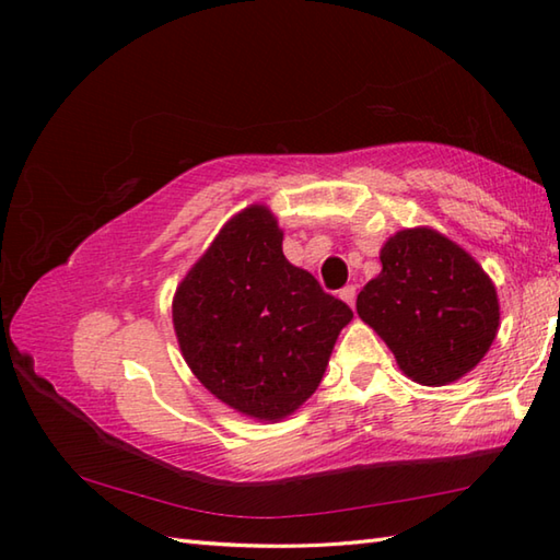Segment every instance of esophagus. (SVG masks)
<instances>
[{
  "mask_svg": "<svg viewBox=\"0 0 560 560\" xmlns=\"http://www.w3.org/2000/svg\"><path fill=\"white\" fill-rule=\"evenodd\" d=\"M339 299L353 307V303H355V287H343V289L339 291Z\"/></svg>",
  "mask_w": 560,
  "mask_h": 560,
  "instance_id": "obj_1",
  "label": "esophagus"
}]
</instances>
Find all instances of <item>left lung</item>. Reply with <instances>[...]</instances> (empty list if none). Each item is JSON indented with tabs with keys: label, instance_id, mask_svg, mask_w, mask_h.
I'll use <instances>...</instances> for the list:
<instances>
[{
	"label": "left lung",
	"instance_id": "left-lung-1",
	"mask_svg": "<svg viewBox=\"0 0 560 560\" xmlns=\"http://www.w3.org/2000/svg\"><path fill=\"white\" fill-rule=\"evenodd\" d=\"M383 271L355 301L404 375L447 385L477 365L495 339L498 295L459 245L433 229L399 231L385 243Z\"/></svg>",
	"mask_w": 560,
	"mask_h": 560
}]
</instances>
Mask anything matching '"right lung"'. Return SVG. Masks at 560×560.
Masks as SVG:
<instances>
[{
	"instance_id": "right-lung-1",
	"label": "right lung",
	"mask_w": 560,
	"mask_h": 560,
	"mask_svg": "<svg viewBox=\"0 0 560 560\" xmlns=\"http://www.w3.org/2000/svg\"><path fill=\"white\" fill-rule=\"evenodd\" d=\"M267 207H249L177 287L173 325L187 365L235 411L277 421L317 389L351 307L283 257Z\"/></svg>"
}]
</instances>
